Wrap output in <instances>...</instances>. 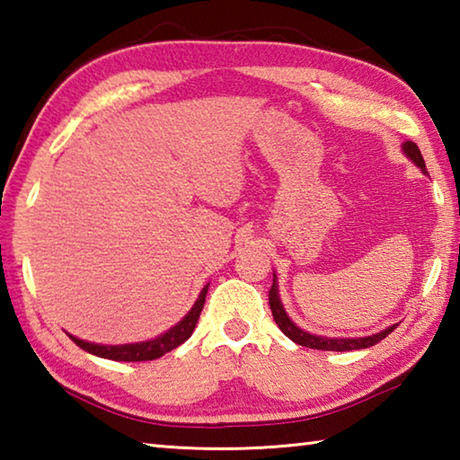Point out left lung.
I'll return each instance as SVG.
<instances>
[{
    "instance_id": "left-lung-1",
    "label": "left lung",
    "mask_w": 460,
    "mask_h": 460,
    "mask_svg": "<svg viewBox=\"0 0 460 460\" xmlns=\"http://www.w3.org/2000/svg\"><path fill=\"white\" fill-rule=\"evenodd\" d=\"M402 150L420 170H422L424 174H428L422 154H420L418 146L414 142H403ZM270 308H271V314H274L276 324L279 326V331H282L288 339L294 341L296 345L318 349V351H355V349H367V347L376 345V342H379L381 339H385L387 334L392 332L395 326H398V324H392V326H387L385 331L371 334V337H359V339H331V337H318V334H310L306 331H302L300 326H296L290 321V316L286 314L282 300H279V294H278L276 274H274V284H271V288H270Z\"/></svg>"
}]
</instances>
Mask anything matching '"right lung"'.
Returning a JSON list of instances; mask_svg holds the SVG:
<instances>
[{
    "label": "right lung",
    "mask_w": 460,
    "mask_h": 460,
    "mask_svg": "<svg viewBox=\"0 0 460 460\" xmlns=\"http://www.w3.org/2000/svg\"><path fill=\"white\" fill-rule=\"evenodd\" d=\"M207 290L208 284L202 288V292L199 294V300L194 302V306L189 310L181 323L174 324L172 329L166 331L164 334H160L158 339L152 341H144V342H131V345H97V342H87L73 337L68 334L73 342H76L83 351H87L91 355L103 357V359H111V361H152L158 359V357L166 355L172 349L181 347L184 341H189V337L194 331V326L199 323V316L202 313V306H205V298H207Z\"/></svg>",
    "instance_id": "add662e5"
}]
</instances>
